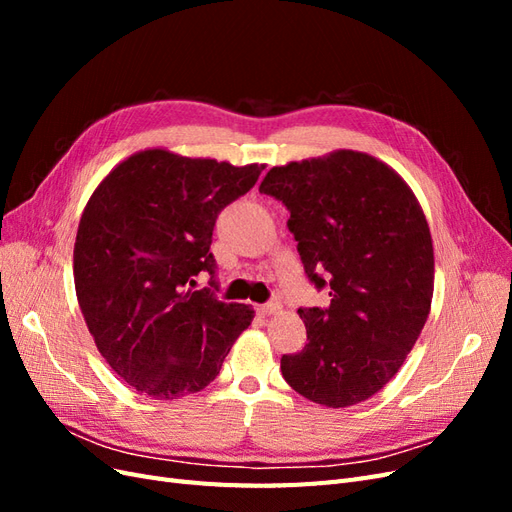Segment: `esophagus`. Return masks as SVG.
Returning <instances> with one entry per match:
<instances>
[{"instance_id": "obj_1", "label": "esophagus", "mask_w": 512, "mask_h": 512, "mask_svg": "<svg viewBox=\"0 0 512 512\" xmlns=\"http://www.w3.org/2000/svg\"><path fill=\"white\" fill-rule=\"evenodd\" d=\"M282 309V305L277 303V301H269V303H262V305H258L256 307V312L260 314V316H271V314H277Z\"/></svg>"}]
</instances>
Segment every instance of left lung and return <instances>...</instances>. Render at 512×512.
<instances>
[{
    "mask_svg": "<svg viewBox=\"0 0 512 512\" xmlns=\"http://www.w3.org/2000/svg\"><path fill=\"white\" fill-rule=\"evenodd\" d=\"M260 192L288 207L309 282L331 297L327 309H299L307 344L282 356V376L314 404H361L397 374L427 322L425 213L389 164L352 149L273 166Z\"/></svg>",
    "mask_w": 512,
    "mask_h": 512,
    "instance_id": "left-lung-1",
    "label": "left lung"
}]
</instances>
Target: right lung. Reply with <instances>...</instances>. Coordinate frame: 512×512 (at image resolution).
<instances>
[{
	"label": "right lung",
	"instance_id": "right-lung-1",
	"mask_svg": "<svg viewBox=\"0 0 512 512\" xmlns=\"http://www.w3.org/2000/svg\"><path fill=\"white\" fill-rule=\"evenodd\" d=\"M262 168L145 149L87 200L74 243L76 299L104 361L138 393L173 401L203 391L252 324V305L196 290L194 277H213L218 213L254 188Z\"/></svg>",
	"mask_w": 512,
	"mask_h": 512
}]
</instances>
